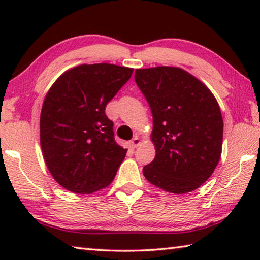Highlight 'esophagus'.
<instances>
[{
	"label": "esophagus",
	"mask_w": 260,
	"mask_h": 260,
	"mask_svg": "<svg viewBox=\"0 0 260 260\" xmlns=\"http://www.w3.org/2000/svg\"><path fill=\"white\" fill-rule=\"evenodd\" d=\"M140 143H141V140L138 138V136H135V138L132 139L131 142H129V144L133 148H138L140 146Z\"/></svg>",
	"instance_id": "obj_1"
}]
</instances>
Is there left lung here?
Wrapping results in <instances>:
<instances>
[{
  "instance_id": "8db88e82",
  "label": "left lung",
  "mask_w": 260,
  "mask_h": 260,
  "mask_svg": "<svg viewBox=\"0 0 260 260\" xmlns=\"http://www.w3.org/2000/svg\"><path fill=\"white\" fill-rule=\"evenodd\" d=\"M135 82L153 119L156 156L143 167L144 177L169 192L195 190L211 177L221 156L223 121L217 100L180 68L138 69Z\"/></svg>"
}]
</instances>
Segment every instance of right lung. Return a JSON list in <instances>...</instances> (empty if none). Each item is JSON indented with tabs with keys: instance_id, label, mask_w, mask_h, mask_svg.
<instances>
[{
	"instance_id": "obj_1",
	"label": "right lung",
	"mask_w": 260,
	"mask_h": 260,
	"mask_svg": "<svg viewBox=\"0 0 260 260\" xmlns=\"http://www.w3.org/2000/svg\"><path fill=\"white\" fill-rule=\"evenodd\" d=\"M133 69L82 64L57 79L43 101L40 143L46 165L61 187L91 193L116 177L127 149L114 141L105 107Z\"/></svg>"
}]
</instances>
